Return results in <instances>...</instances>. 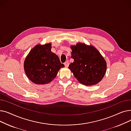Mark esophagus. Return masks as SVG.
I'll return each instance as SVG.
<instances>
[{"mask_svg": "<svg viewBox=\"0 0 131 131\" xmlns=\"http://www.w3.org/2000/svg\"><path fill=\"white\" fill-rule=\"evenodd\" d=\"M64 65H65V66L66 67H67L68 66H69V63H68V61L65 62V63H64Z\"/></svg>", "mask_w": 131, "mask_h": 131, "instance_id": "esophagus-1", "label": "esophagus"}]
</instances>
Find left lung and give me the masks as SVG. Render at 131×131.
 <instances>
[{"label": "left lung", "mask_w": 131, "mask_h": 131, "mask_svg": "<svg viewBox=\"0 0 131 131\" xmlns=\"http://www.w3.org/2000/svg\"><path fill=\"white\" fill-rule=\"evenodd\" d=\"M71 57L74 61L68 68L82 84H96L104 78L106 72V62L98 50L92 46L78 43L71 46Z\"/></svg>", "instance_id": "left-lung-1"}]
</instances>
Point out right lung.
<instances>
[{"mask_svg":"<svg viewBox=\"0 0 131 131\" xmlns=\"http://www.w3.org/2000/svg\"><path fill=\"white\" fill-rule=\"evenodd\" d=\"M51 43L36 46L25 60V72L34 83L44 84L49 83L56 77L60 68L64 67L59 57L51 52Z\"/></svg>","mask_w":131,"mask_h":131,"instance_id":"right-lung-1","label":"right lung"}]
</instances>
